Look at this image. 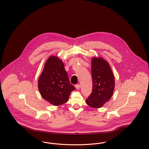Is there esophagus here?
Wrapping results in <instances>:
<instances>
[{
    "label": "esophagus",
    "mask_w": 149,
    "mask_h": 149,
    "mask_svg": "<svg viewBox=\"0 0 149 149\" xmlns=\"http://www.w3.org/2000/svg\"><path fill=\"white\" fill-rule=\"evenodd\" d=\"M75 88L77 89H80V84H77V85H75Z\"/></svg>",
    "instance_id": "esophagus-1"
}]
</instances>
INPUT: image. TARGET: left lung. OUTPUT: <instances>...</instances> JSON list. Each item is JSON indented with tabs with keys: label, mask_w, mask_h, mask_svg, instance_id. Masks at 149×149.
Masks as SVG:
<instances>
[{
	"label": "left lung",
	"mask_w": 149,
	"mask_h": 149,
	"mask_svg": "<svg viewBox=\"0 0 149 149\" xmlns=\"http://www.w3.org/2000/svg\"><path fill=\"white\" fill-rule=\"evenodd\" d=\"M92 92L86 99V104L99 108L111 98L114 89V77L108 63L101 57L92 60Z\"/></svg>",
	"instance_id": "1"
}]
</instances>
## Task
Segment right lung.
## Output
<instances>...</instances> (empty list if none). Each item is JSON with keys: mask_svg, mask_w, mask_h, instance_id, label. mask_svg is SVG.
Wrapping results in <instances>:
<instances>
[{"mask_svg": "<svg viewBox=\"0 0 149 149\" xmlns=\"http://www.w3.org/2000/svg\"><path fill=\"white\" fill-rule=\"evenodd\" d=\"M38 87L43 98L54 106L66 103L75 87L70 83L63 61L57 56L47 59L38 79Z\"/></svg>", "mask_w": 149, "mask_h": 149, "instance_id": "1", "label": "right lung"}]
</instances>
